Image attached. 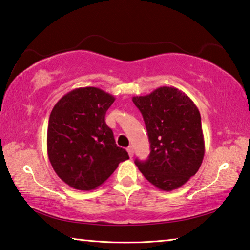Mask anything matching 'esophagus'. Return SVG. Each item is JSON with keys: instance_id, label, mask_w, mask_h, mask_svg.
Listing matches in <instances>:
<instances>
[{"instance_id": "1", "label": "esophagus", "mask_w": 250, "mask_h": 250, "mask_svg": "<svg viewBox=\"0 0 250 250\" xmlns=\"http://www.w3.org/2000/svg\"><path fill=\"white\" fill-rule=\"evenodd\" d=\"M127 152H128V155H129L130 157H133V155H134V149H133L132 145H130V146L127 147Z\"/></svg>"}]
</instances>
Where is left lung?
<instances>
[{
  "mask_svg": "<svg viewBox=\"0 0 250 250\" xmlns=\"http://www.w3.org/2000/svg\"><path fill=\"white\" fill-rule=\"evenodd\" d=\"M133 103L143 115L151 153L135 160L148 182L162 191L179 189L197 173L205 156L201 116L189 96L175 87L163 86Z\"/></svg>",
  "mask_w": 250,
  "mask_h": 250,
  "instance_id": "left-lung-1",
  "label": "left lung"
}]
</instances>
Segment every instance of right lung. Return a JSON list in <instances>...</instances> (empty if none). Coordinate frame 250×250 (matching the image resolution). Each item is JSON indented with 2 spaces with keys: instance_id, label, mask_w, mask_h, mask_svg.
I'll list each match as a JSON object with an SVG mask.
<instances>
[{
  "instance_id": "add662e5",
  "label": "right lung",
  "mask_w": 250,
  "mask_h": 250,
  "mask_svg": "<svg viewBox=\"0 0 250 250\" xmlns=\"http://www.w3.org/2000/svg\"><path fill=\"white\" fill-rule=\"evenodd\" d=\"M115 97L96 87L69 91L52 108L47 151L57 175L76 190L97 189L128 160L118 147L105 115Z\"/></svg>"
}]
</instances>
